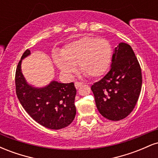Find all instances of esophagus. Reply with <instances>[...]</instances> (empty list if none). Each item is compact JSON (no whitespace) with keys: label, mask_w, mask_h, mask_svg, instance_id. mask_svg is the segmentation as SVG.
Segmentation results:
<instances>
[{"label":"esophagus","mask_w":158,"mask_h":158,"mask_svg":"<svg viewBox=\"0 0 158 158\" xmlns=\"http://www.w3.org/2000/svg\"><path fill=\"white\" fill-rule=\"evenodd\" d=\"M82 85H83V83L81 82V81H76V82H75V87H76V88H80V87H81Z\"/></svg>","instance_id":"obj_1"}]
</instances>
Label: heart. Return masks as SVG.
Masks as SVG:
<instances>
[{"mask_svg": "<svg viewBox=\"0 0 158 158\" xmlns=\"http://www.w3.org/2000/svg\"><path fill=\"white\" fill-rule=\"evenodd\" d=\"M61 72L71 76L77 71L76 65L90 77L102 76L108 70L112 57V46L106 39L84 36L64 47L61 53L52 56Z\"/></svg>", "mask_w": 158, "mask_h": 158, "instance_id": "obj_1", "label": "heart"}]
</instances>
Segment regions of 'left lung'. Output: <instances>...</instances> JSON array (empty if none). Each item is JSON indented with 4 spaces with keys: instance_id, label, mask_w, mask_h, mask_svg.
Instances as JSON below:
<instances>
[{
    "instance_id": "obj_1",
    "label": "left lung",
    "mask_w": 158,
    "mask_h": 158,
    "mask_svg": "<svg viewBox=\"0 0 158 158\" xmlns=\"http://www.w3.org/2000/svg\"><path fill=\"white\" fill-rule=\"evenodd\" d=\"M142 88L141 68L130 45L119 43L112 56L111 68L91 86L99 112L106 119L118 121L129 115Z\"/></svg>"
}]
</instances>
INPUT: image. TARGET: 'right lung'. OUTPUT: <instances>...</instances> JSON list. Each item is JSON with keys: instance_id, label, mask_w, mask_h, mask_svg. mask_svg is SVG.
<instances>
[{"instance_id": "right-lung-1", "label": "right lung", "mask_w": 158, "mask_h": 158, "mask_svg": "<svg viewBox=\"0 0 158 158\" xmlns=\"http://www.w3.org/2000/svg\"><path fill=\"white\" fill-rule=\"evenodd\" d=\"M30 54L27 50L18 64L15 72L16 94L21 106L35 122L50 129H61L75 118L77 89L73 82L52 81L48 86L33 88L27 84L21 72V61Z\"/></svg>"}]
</instances>
